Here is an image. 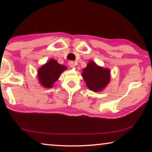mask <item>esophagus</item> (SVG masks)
<instances>
[{"label": "esophagus", "instance_id": "1", "mask_svg": "<svg viewBox=\"0 0 152 152\" xmlns=\"http://www.w3.org/2000/svg\"><path fill=\"white\" fill-rule=\"evenodd\" d=\"M68 65H69V66L71 67V68H73V67L75 66V64H74L73 61H69Z\"/></svg>", "mask_w": 152, "mask_h": 152}]
</instances>
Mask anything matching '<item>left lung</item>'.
<instances>
[{
    "label": "left lung",
    "instance_id": "1",
    "mask_svg": "<svg viewBox=\"0 0 152 152\" xmlns=\"http://www.w3.org/2000/svg\"><path fill=\"white\" fill-rule=\"evenodd\" d=\"M82 75L86 86L92 91H101L110 81V71L97 66L94 61H90L83 70Z\"/></svg>",
    "mask_w": 152,
    "mask_h": 152
}]
</instances>
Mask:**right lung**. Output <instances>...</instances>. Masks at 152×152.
Wrapping results in <instances>:
<instances>
[{"label": "right lung", "instance_id": "right-lung-1", "mask_svg": "<svg viewBox=\"0 0 152 152\" xmlns=\"http://www.w3.org/2000/svg\"><path fill=\"white\" fill-rule=\"evenodd\" d=\"M66 67L59 64L55 60H50L38 70V78L41 84L46 88H51Z\"/></svg>", "mask_w": 152, "mask_h": 152}]
</instances>
